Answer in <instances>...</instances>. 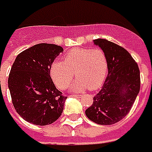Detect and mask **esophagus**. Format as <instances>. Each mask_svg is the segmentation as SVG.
Segmentation results:
<instances>
[{
    "label": "esophagus",
    "instance_id": "1",
    "mask_svg": "<svg viewBox=\"0 0 152 152\" xmlns=\"http://www.w3.org/2000/svg\"><path fill=\"white\" fill-rule=\"evenodd\" d=\"M72 97H75V98H80V97H81V95H80V94H72Z\"/></svg>",
    "mask_w": 152,
    "mask_h": 152
}]
</instances>
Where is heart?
Wrapping results in <instances>:
<instances>
[{
	"label": "heart",
	"instance_id": "heart-1",
	"mask_svg": "<svg viewBox=\"0 0 152 152\" xmlns=\"http://www.w3.org/2000/svg\"><path fill=\"white\" fill-rule=\"evenodd\" d=\"M107 73L106 55L98 48L72 49L66 54L64 61H53L50 71L52 79L61 90H65L76 75L77 79L71 88L73 92L98 89L104 82Z\"/></svg>",
	"mask_w": 152,
	"mask_h": 152
}]
</instances>
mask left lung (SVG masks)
<instances>
[{
	"label": "left lung",
	"mask_w": 152,
	"mask_h": 152,
	"mask_svg": "<svg viewBox=\"0 0 152 152\" xmlns=\"http://www.w3.org/2000/svg\"><path fill=\"white\" fill-rule=\"evenodd\" d=\"M94 44L105 53L108 76L86 114L95 124L111 125L129 113L140 91V71L124 48L103 39H94Z\"/></svg>",
	"instance_id": "1"
}]
</instances>
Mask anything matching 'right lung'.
<instances>
[{
  "label": "right lung",
  "instance_id": "obj_1",
  "mask_svg": "<svg viewBox=\"0 0 152 152\" xmlns=\"http://www.w3.org/2000/svg\"><path fill=\"white\" fill-rule=\"evenodd\" d=\"M61 52L58 45L36 44L19 54L10 69L8 87L13 105L30 124L45 126L61 115L66 97L50 76L51 66Z\"/></svg>",
  "mask_w": 152,
  "mask_h": 152
}]
</instances>
